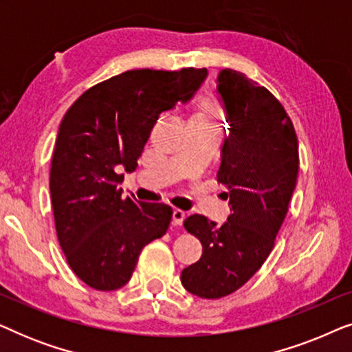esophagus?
I'll return each mask as SVG.
<instances>
[{
  "label": "esophagus",
  "instance_id": "34e87169",
  "mask_svg": "<svg viewBox=\"0 0 352 352\" xmlns=\"http://www.w3.org/2000/svg\"><path fill=\"white\" fill-rule=\"evenodd\" d=\"M184 219H186V211H182L179 208L173 211V223H175V226H181L184 223Z\"/></svg>",
  "mask_w": 352,
  "mask_h": 352
}]
</instances>
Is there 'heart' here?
Segmentation results:
<instances>
[{"instance_id": "obj_1", "label": "heart", "mask_w": 352, "mask_h": 352, "mask_svg": "<svg viewBox=\"0 0 352 352\" xmlns=\"http://www.w3.org/2000/svg\"><path fill=\"white\" fill-rule=\"evenodd\" d=\"M197 117L210 120V122L221 123V120H223V112H221L219 105L216 104L213 99H205L204 102L200 104L199 110H197Z\"/></svg>"}]
</instances>
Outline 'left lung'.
Segmentation results:
<instances>
[{"label":"left lung","instance_id":"left-lung-1","mask_svg":"<svg viewBox=\"0 0 352 352\" xmlns=\"http://www.w3.org/2000/svg\"><path fill=\"white\" fill-rule=\"evenodd\" d=\"M216 83L230 126L218 171V181L228 187L230 214L219 228L201 214L184 221L204 253L181 272L186 290L206 300L239 290L263 266L300 170L295 128L271 91L230 69L221 70Z\"/></svg>","mask_w":352,"mask_h":352}]
</instances>
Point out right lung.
I'll list each match as a JSON object with an SVG mask.
<instances>
[{
	"mask_svg": "<svg viewBox=\"0 0 352 352\" xmlns=\"http://www.w3.org/2000/svg\"><path fill=\"white\" fill-rule=\"evenodd\" d=\"M206 69L128 70L85 91L62 118L51 162L56 232L72 271L100 292L126 285L142 248L166 234L173 208L120 189L163 110L187 102Z\"/></svg>",
	"mask_w": 352,
	"mask_h": 352,
	"instance_id": "obj_1",
	"label": "right lung"
}]
</instances>
